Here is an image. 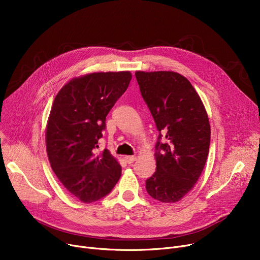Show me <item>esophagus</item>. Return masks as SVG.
Returning <instances> with one entry per match:
<instances>
[{
	"label": "esophagus",
	"instance_id": "esophagus-1",
	"mask_svg": "<svg viewBox=\"0 0 260 260\" xmlns=\"http://www.w3.org/2000/svg\"><path fill=\"white\" fill-rule=\"evenodd\" d=\"M124 159L128 163V165H131V163H133L136 160V157L135 156H125Z\"/></svg>",
	"mask_w": 260,
	"mask_h": 260
}]
</instances>
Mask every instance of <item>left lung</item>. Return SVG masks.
<instances>
[{"instance_id":"1","label":"left lung","mask_w":260,"mask_h":260,"mask_svg":"<svg viewBox=\"0 0 260 260\" xmlns=\"http://www.w3.org/2000/svg\"><path fill=\"white\" fill-rule=\"evenodd\" d=\"M144 101L165 134L156 144L157 171L146 180V190L166 203L181 200L206 166L211 141L207 109L190 82L176 72H136Z\"/></svg>"}]
</instances>
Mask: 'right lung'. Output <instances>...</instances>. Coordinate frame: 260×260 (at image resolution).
Listing matches in <instances>:
<instances>
[{"instance_id": "right-lung-1", "label": "right lung", "mask_w": 260, "mask_h": 260, "mask_svg": "<svg viewBox=\"0 0 260 260\" xmlns=\"http://www.w3.org/2000/svg\"><path fill=\"white\" fill-rule=\"evenodd\" d=\"M131 72H100L68 81L53 100L45 141L50 167L82 202L106 196L118 182L121 166L108 149L95 154L107 114L127 89Z\"/></svg>"}]
</instances>
